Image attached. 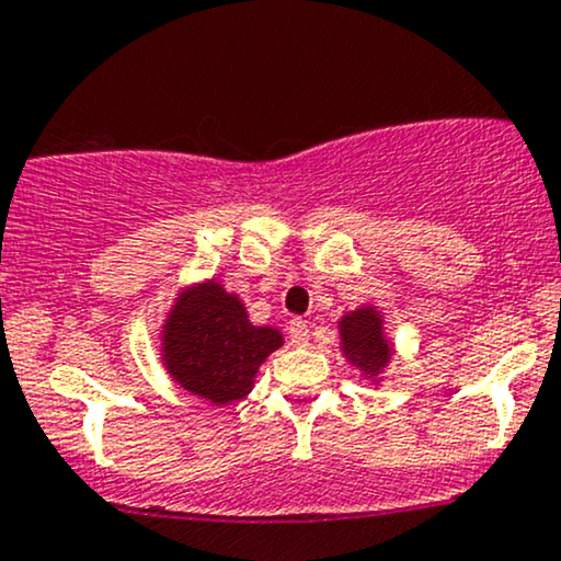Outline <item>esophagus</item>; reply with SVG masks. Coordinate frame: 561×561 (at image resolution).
I'll return each mask as SVG.
<instances>
[{
    "instance_id": "obj_1",
    "label": "esophagus",
    "mask_w": 561,
    "mask_h": 561,
    "mask_svg": "<svg viewBox=\"0 0 561 561\" xmlns=\"http://www.w3.org/2000/svg\"><path fill=\"white\" fill-rule=\"evenodd\" d=\"M288 339H291V344L294 346H307V341H309V325L305 320H291L288 322Z\"/></svg>"
}]
</instances>
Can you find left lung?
<instances>
[{
  "mask_svg": "<svg viewBox=\"0 0 561 561\" xmlns=\"http://www.w3.org/2000/svg\"><path fill=\"white\" fill-rule=\"evenodd\" d=\"M341 352L354 367L365 373V378L378 375L391 359V346L383 335V318L375 307L354 309L341 318Z\"/></svg>",
  "mask_w": 561,
  "mask_h": 561,
  "instance_id": "obj_1",
  "label": "left lung"
}]
</instances>
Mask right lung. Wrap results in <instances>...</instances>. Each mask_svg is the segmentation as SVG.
<instances>
[{
  "label": "right lung",
  "mask_w": 561,
  "mask_h": 561,
  "mask_svg": "<svg viewBox=\"0 0 561 561\" xmlns=\"http://www.w3.org/2000/svg\"><path fill=\"white\" fill-rule=\"evenodd\" d=\"M283 335L249 322L247 307L220 283L207 280L178 296L162 325V359L175 383L213 401L230 404L252 391L254 375Z\"/></svg>",
  "instance_id": "obj_1"
}]
</instances>
